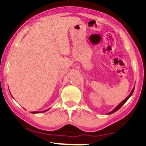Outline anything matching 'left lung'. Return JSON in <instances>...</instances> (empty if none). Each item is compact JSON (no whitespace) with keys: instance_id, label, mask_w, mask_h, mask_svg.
I'll return each mask as SVG.
<instances>
[{"instance_id":"left-lung-1","label":"left lung","mask_w":146,"mask_h":146,"mask_svg":"<svg viewBox=\"0 0 146 146\" xmlns=\"http://www.w3.org/2000/svg\"><path fill=\"white\" fill-rule=\"evenodd\" d=\"M134 90H135V88H133V89H132V91H131V93H130V94H129V96H127V97H126V99H124V100H123V101L121 102V103H120V104H118V106H117V107H116V108H115V109H114V110H112V111H111V112H110V113H108V115H110V114H112V113H115V112H116V111H117V110H119V109H120V108H121V107L123 106V104H124V103H125V102H126V101H127V100H128V99H129V98H130V96H131V95H132V94H133V92H134Z\"/></svg>"}]
</instances>
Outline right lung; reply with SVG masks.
I'll use <instances>...</instances> for the list:
<instances>
[{
	"label": "right lung",
	"mask_w": 146,
	"mask_h": 146,
	"mask_svg": "<svg viewBox=\"0 0 146 146\" xmlns=\"http://www.w3.org/2000/svg\"><path fill=\"white\" fill-rule=\"evenodd\" d=\"M49 109H47V110H44V111H42V112H40V113H42V112H46V111H47ZM32 113H39V112H33Z\"/></svg>",
	"instance_id": "add662e5"
}]
</instances>
